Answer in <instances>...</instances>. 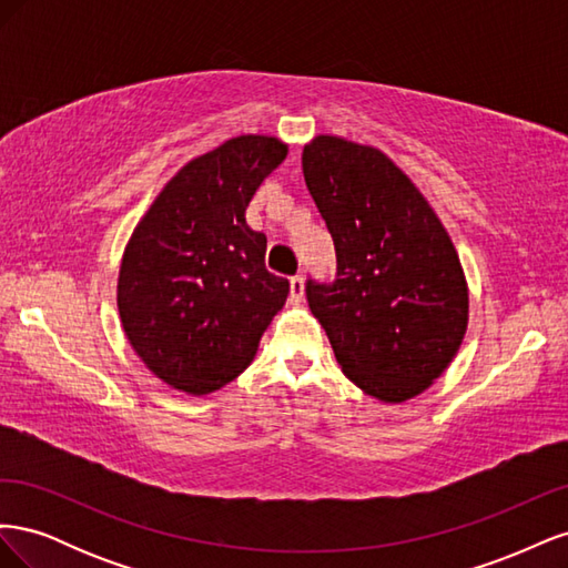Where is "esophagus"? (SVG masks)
I'll return each instance as SVG.
<instances>
[{"label":"esophagus","mask_w":568,"mask_h":568,"mask_svg":"<svg viewBox=\"0 0 568 568\" xmlns=\"http://www.w3.org/2000/svg\"><path fill=\"white\" fill-rule=\"evenodd\" d=\"M303 296H305V284H303L301 274H296V277H291V282H288V298H291V303H301Z\"/></svg>","instance_id":"obj_1"}]
</instances>
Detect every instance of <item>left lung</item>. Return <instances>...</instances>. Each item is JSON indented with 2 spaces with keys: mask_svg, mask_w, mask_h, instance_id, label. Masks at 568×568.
<instances>
[{
  "mask_svg": "<svg viewBox=\"0 0 568 568\" xmlns=\"http://www.w3.org/2000/svg\"><path fill=\"white\" fill-rule=\"evenodd\" d=\"M303 178L334 239V282H305L343 374L384 403L432 386L467 332L469 294L434 209L379 149L320 134Z\"/></svg>",
  "mask_w": 568,
  "mask_h": 568,
  "instance_id": "1",
  "label": "left lung"
}]
</instances>
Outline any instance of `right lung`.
Here are the masks:
<instances>
[{"instance_id": "right-lung-1", "label": "right lung", "mask_w": 568, "mask_h": 568, "mask_svg": "<svg viewBox=\"0 0 568 568\" xmlns=\"http://www.w3.org/2000/svg\"><path fill=\"white\" fill-rule=\"evenodd\" d=\"M284 159L274 136H234L189 161L134 227L118 277L120 322L168 386L203 395L230 384L282 311L288 282L267 272V239L246 225V209Z\"/></svg>"}]
</instances>
